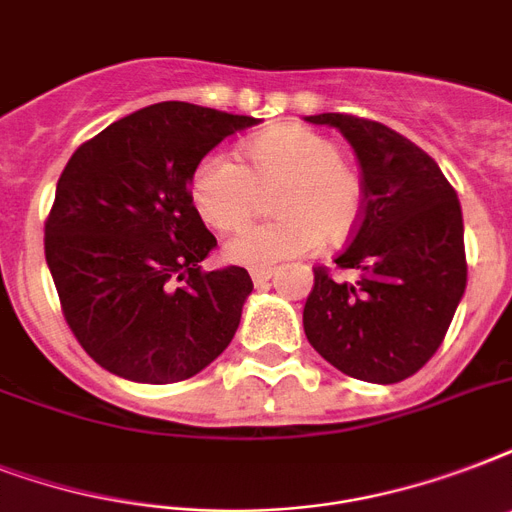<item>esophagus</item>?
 <instances>
[{
    "label": "esophagus",
    "mask_w": 512,
    "mask_h": 512,
    "mask_svg": "<svg viewBox=\"0 0 512 512\" xmlns=\"http://www.w3.org/2000/svg\"><path fill=\"white\" fill-rule=\"evenodd\" d=\"M273 276V268H255L252 271V281H255V287H263L265 281Z\"/></svg>",
    "instance_id": "34e87169"
}]
</instances>
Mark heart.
I'll list each match as a JSON object with an SVG mask.
<instances>
[{"label": "heart", "instance_id": "obj_1", "mask_svg": "<svg viewBox=\"0 0 512 512\" xmlns=\"http://www.w3.org/2000/svg\"><path fill=\"white\" fill-rule=\"evenodd\" d=\"M244 164L212 151L191 175L193 207L204 223L233 231L271 193V223L249 225L225 241V257L244 268H271L308 255L321 239L342 241L364 215V180L342 159L335 138L305 124H279L241 146Z\"/></svg>", "mask_w": 512, "mask_h": 512}]
</instances>
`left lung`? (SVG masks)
I'll return each instance as SVG.
<instances>
[{
  "label": "left lung",
  "mask_w": 512,
  "mask_h": 512,
  "mask_svg": "<svg viewBox=\"0 0 512 512\" xmlns=\"http://www.w3.org/2000/svg\"><path fill=\"white\" fill-rule=\"evenodd\" d=\"M348 138L361 164L364 215L337 268L356 284L313 268L305 337L342 374L401 382L444 342L465 295L468 260L457 191L438 164L385 124L350 114L308 116Z\"/></svg>",
  "instance_id": "1"
}]
</instances>
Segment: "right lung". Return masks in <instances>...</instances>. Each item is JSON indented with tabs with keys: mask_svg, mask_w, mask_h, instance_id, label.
I'll return each instance as SVG.
<instances>
[{
	"mask_svg": "<svg viewBox=\"0 0 512 512\" xmlns=\"http://www.w3.org/2000/svg\"><path fill=\"white\" fill-rule=\"evenodd\" d=\"M257 124L167 100L76 148L44 223L60 311L103 369L124 380H188L233 340L252 279L204 271L217 239L191 199L196 164Z\"/></svg>",
	"mask_w": 512,
	"mask_h": 512,
	"instance_id": "obj_1",
	"label": "right lung"
}]
</instances>
